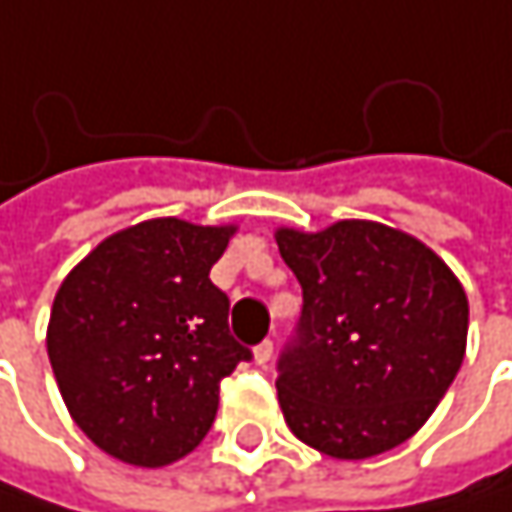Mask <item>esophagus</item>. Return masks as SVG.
<instances>
[{
  "label": "esophagus",
  "mask_w": 512,
  "mask_h": 512,
  "mask_svg": "<svg viewBox=\"0 0 512 512\" xmlns=\"http://www.w3.org/2000/svg\"><path fill=\"white\" fill-rule=\"evenodd\" d=\"M269 358H272V341H263V344H257V347H255V364H260V367H263V364H266Z\"/></svg>",
  "instance_id": "34e87169"
}]
</instances>
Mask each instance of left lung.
I'll return each mask as SVG.
<instances>
[{"instance_id":"1","label":"left lung","mask_w":512,"mask_h":512,"mask_svg":"<svg viewBox=\"0 0 512 512\" xmlns=\"http://www.w3.org/2000/svg\"><path fill=\"white\" fill-rule=\"evenodd\" d=\"M302 284L299 341L278 361L290 433L332 460H370L412 439L451 388L468 296L418 237L370 219L275 228Z\"/></svg>"}]
</instances>
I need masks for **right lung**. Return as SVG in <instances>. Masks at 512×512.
<instances>
[{
  "label": "right lung",
  "mask_w": 512,
  "mask_h": 512,
  "mask_svg": "<svg viewBox=\"0 0 512 512\" xmlns=\"http://www.w3.org/2000/svg\"><path fill=\"white\" fill-rule=\"evenodd\" d=\"M237 225L148 219L106 237L61 281L47 353L76 427L112 460L162 468L201 445L219 385L252 353L210 281Z\"/></svg>",
  "instance_id": "obj_1"
}]
</instances>
